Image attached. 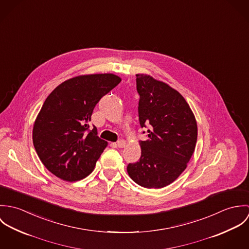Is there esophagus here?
<instances>
[{
  "label": "esophagus",
  "instance_id": "esophagus-1",
  "mask_svg": "<svg viewBox=\"0 0 249 249\" xmlns=\"http://www.w3.org/2000/svg\"><path fill=\"white\" fill-rule=\"evenodd\" d=\"M125 141L124 140H120V141H118L117 143H116V145L118 146V147H120V148H122V147H124L125 146Z\"/></svg>",
  "mask_w": 249,
  "mask_h": 249
}]
</instances>
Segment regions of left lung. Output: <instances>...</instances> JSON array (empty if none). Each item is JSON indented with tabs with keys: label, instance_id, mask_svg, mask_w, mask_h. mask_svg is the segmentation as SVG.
<instances>
[{
	"label": "left lung",
	"instance_id": "1",
	"mask_svg": "<svg viewBox=\"0 0 249 249\" xmlns=\"http://www.w3.org/2000/svg\"><path fill=\"white\" fill-rule=\"evenodd\" d=\"M136 85L140 124L149 128L147 140L140 141V160L128 164L127 173L138 185L159 189L187 168L196 143L197 124L185 99L167 83L138 73Z\"/></svg>",
	"mask_w": 249,
	"mask_h": 249
}]
</instances>
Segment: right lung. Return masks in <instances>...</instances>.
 <instances>
[{
	"instance_id": "right-lung-1",
	"label": "right lung",
	"mask_w": 249,
	"mask_h": 249,
	"mask_svg": "<svg viewBox=\"0 0 249 249\" xmlns=\"http://www.w3.org/2000/svg\"><path fill=\"white\" fill-rule=\"evenodd\" d=\"M113 73L84 74L59 84L36 117L33 141L44 166L65 181L89 176L107 146L89 122L96 105L121 82Z\"/></svg>"
}]
</instances>
